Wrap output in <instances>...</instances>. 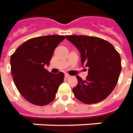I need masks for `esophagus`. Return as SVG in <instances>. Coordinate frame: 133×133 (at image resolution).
<instances>
[{
  "label": "esophagus",
  "mask_w": 133,
  "mask_h": 133,
  "mask_svg": "<svg viewBox=\"0 0 133 133\" xmlns=\"http://www.w3.org/2000/svg\"><path fill=\"white\" fill-rule=\"evenodd\" d=\"M70 77H71V76L69 75H68V74H66V75H65V78H69Z\"/></svg>",
  "instance_id": "34e87169"
}]
</instances>
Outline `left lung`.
Listing matches in <instances>:
<instances>
[{"mask_svg":"<svg viewBox=\"0 0 133 133\" xmlns=\"http://www.w3.org/2000/svg\"><path fill=\"white\" fill-rule=\"evenodd\" d=\"M81 54L82 64L88 67L85 80L76 76L77 85L72 91L86 104L102 101L113 91L122 70L121 57L112 44L102 38L87 35H66Z\"/></svg>","mask_w":133,"mask_h":133,"instance_id":"left-lung-1","label":"left lung"}]
</instances>
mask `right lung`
Returning <instances> with one entry per match:
<instances>
[{"mask_svg":"<svg viewBox=\"0 0 133 133\" xmlns=\"http://www.w3.org/2000/svg\"><path fill=\"white\" fill-rule=\"evenodd\" d=\"M64 35H46L26 40L11 56V72L16 88L30 103L45 106L56 98L64 82L63 72L52 74L45 69Z\"/></svg>","mask_w":133,"mask_h":133,"instance_id":"right-lung-1","label":"right lung"}]
</instances>
